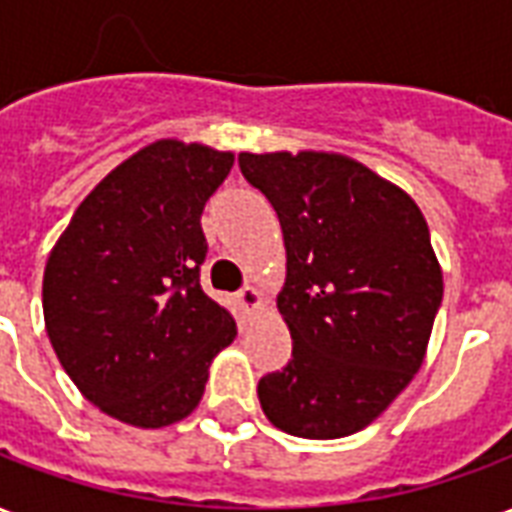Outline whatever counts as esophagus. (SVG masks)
<instances>
[{"label":"esophagus","instance_id":"1","mask_svg":"<svg viewBox=\"0 0 512 512\" xmlns=\"http://www.w3.org/2000/svg\"><path fill=\"white\" fill-rule=\"evenodd\" d=\"M238 304L244 306L246 312H255V309L266 306V295H263V290H257L255 285H249L238 293Z\"/></svg>","mask_w":512,"mask_h":512}]
</instances>
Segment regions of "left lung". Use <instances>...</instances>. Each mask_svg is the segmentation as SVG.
Here are the masks:
<instances>
[{
  "label": "left lung",
  "mask_w": 512,
  "mask_h": 512,
  "mask_svg": "<svg viewBox=\"0 0 512 512\" xmlns=\"http://www.w3.org/2000/svg\"><path fill=\"white\" fill-rule=\"evenodd\" d=\"M287 252L276 309L293 358L257 385L276 429L339 439L388 410L426 358L442 268L418 203L333 151H241Z\"/></svg>",
  "instance_id": "obj_1"
}]
</instances>
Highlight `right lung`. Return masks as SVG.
<instances>
[{"label":"right lung","mask_w":512,"mask_h":512,"mask_svg":"<svg viewBox=\"0 0 512 512\" xmlns=\"http://www.w3.org/2000/svg\"><path fill=\"white\" fill-rule=\"evenodd\" d=\"M236 154L154 140L75 208L43 274L45 331L83 399L162 429L203 399L236 320L200 287V214Z\"/></svg>","instance_id":"obj_1"}]
</instances>
